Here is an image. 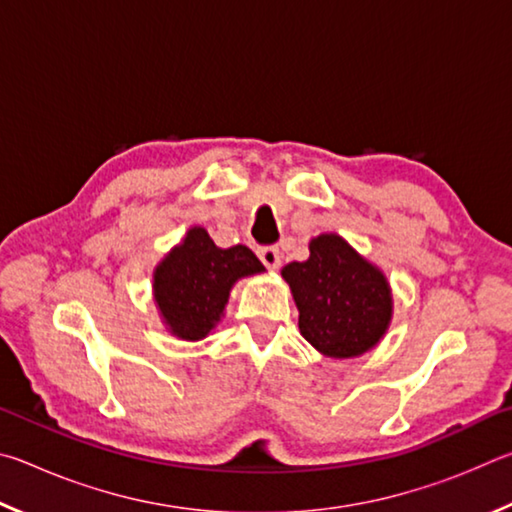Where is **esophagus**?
<instances>
[{"instance_id":"esophagus-1","label":"esophagus","mask_w":512,"mask_h":512,"mask_svg":"<svg viewBox=\"0 0 512 512\" xmlns=\"http://www.w3.org/2000/svg\"><path fill=\"white\" fill-rule=\"evenodd\" d=\"M257 255H259V259H262V264L266 268H280V264H282V255H280V250H277L275 246L259 248Z\"/></svg>"}]
</instances>
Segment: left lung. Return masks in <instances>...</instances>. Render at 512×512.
I'll list each match as a JSON object with an SVG mask.
<instances>
[{"label":"left lung","instance_id":"left-lung-1","mask_svg":"<svg viewBox=\"0 0 512 512\" xmlns=\"http://www.w3.org/2000/svg\"><path fill=\"white\" fill-rule=\"evenodd\" d=\"M309 250L307 262L282 268L300 311V334L327 357H359L391 323L386 277L339 235L311 239Z\"/></svg>","mask_w":512,"mask_h":512}]
</instances>
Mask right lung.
<instances>
[{"instance_id": "add662e5", "label": "right lung", "mask_w": 512, "mask_h": 512, "mask_svg": "<svg viewBox=\"0 0 512 512\" xmlns=\"http://www.w3.org/2000/svg\"><path fill=\"white\" fill-rule=\"evenodd\" d=\"M262 271L250 248H219L203 228H192L155 268V302L173 334L185 341L205 339L228 305L232 284Z\"/></svg>"}]
</instances>
